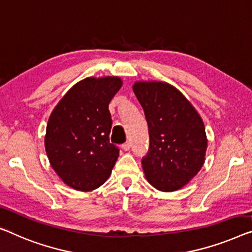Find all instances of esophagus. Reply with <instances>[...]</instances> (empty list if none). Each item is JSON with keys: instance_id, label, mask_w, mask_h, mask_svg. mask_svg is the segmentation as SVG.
Wrapping results in <instances>:
<instances>
[{"instance_id": "1", "label": "esophagus", "mask_w": 252, "mask_h": 252, "mask_svg": "<svg viewBox=\"0 0 252 252\" xmlns=\"http://www.w3.org/2000/svg\"><path fill=\"white\" fill-rule=\"evenodd\" d=\"M130 148H131V144H130L129 141H126V142H125V144L122 145V149L126 150H126H129Z\"/></svg>"}]
</instances>
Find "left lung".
Listing matches in <instances>:
<instances>
[{"instance_id": "1", "label": "left lung", "mask_w": 252, "mask_h": 252, "mask_svg": "<svg viewBox=\"0 0 252 252\" xmlns=\"http://www.w3.org/2000/svg\"><path fill=\"white\" fill-rule=\"evenodd\" d=\"M132 88L148 123L149 152L141 162L146 179L163 192L181 189L205 163L208 140L201 116L167 82L136 81Z\"/></svg>"}]
</instances>
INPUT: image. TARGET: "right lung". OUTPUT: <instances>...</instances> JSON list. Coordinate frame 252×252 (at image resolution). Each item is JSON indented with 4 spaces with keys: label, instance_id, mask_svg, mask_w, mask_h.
<instances>
[{
    "label": "right lung",
    "instance_id": "right-lung-1",
    "mask_svg": "<svg viewBox=\"0 0 252 252\" xmlns=\"http://www.w3.org/2000/svg\"><path fill=\"white\" fill-rule=\"evenodd\" d=\"M122 84L119 77L86 78L52 111L45 150L55 173L74 190L93 191L110 178L119 149L110 142L108 105Z\"/></svg>",
    "mask_w": 252,
    "mask_h": 252
}]
</instances>
